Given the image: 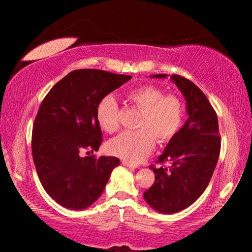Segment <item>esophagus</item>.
Returning a JSON list of instances; mask_svg holds the SVG:
<instances>
[{"label": "esophagus", "mask_w": 252, "mask_h": 252, "mask_svg": "<svg viewBox=\"0 0 252 252\" xmlns=\"http://www.w3.org/2000/svg\"><path fill=\"white\" fill-rule=\"evenodd\" d=\"M122 163H123L124 166H127V167H129V168H137V165L132 163V161H129V160L124 159V160L122 161Z\"/></svg>", "instance_id": "esophagus-1"}]
</instances>
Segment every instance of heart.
Returning a JSON list of instances; mask_svg holds the SVG:
<instances>
[{
	"instance_id": "heart-1",
	"label": "heart",
	"mask_w": 252,
	"mask_h": 252,
	"mask_svg": "<svg viewBox=\"0 0 252 252\" xmlns=\"http://www.w3.org/2000/svg\"><path fill=\"white\" fill-rule=\"evenodd\" d=\"M128 101L142 110L135 132H123L106 144L113 156L140 161L153 151L156 139L166 143L177 135L184 122V104L174 95H164L160 88L144 85L127 93ZM119 106L112 95L101 98L96 106V120L105 133L119 128Z\"/></svg>"
}]
</instances>
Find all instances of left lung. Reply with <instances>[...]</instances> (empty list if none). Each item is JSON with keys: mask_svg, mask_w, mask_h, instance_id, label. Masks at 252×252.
<instances>
[{"mask_svg": "<svg viewBox=\"0 0 252 252\" xmlns=\"http://www.w3.org/2000/svg\"><path fill=\"white\" fill-rule=\"evenodd\" d=\"M151 78L166 79L167 74ZM186 99L188 118L158 157L168 167L150 166L155 182L143 192L146 202L160 213H177L190 206L208 187L220 154L217 113L201 89L188 79L172 74Z\"/></svg>", "mask_w": 252, "mask_h": 252, "instance_id": "1", "label": "left lung"}]
</instances>
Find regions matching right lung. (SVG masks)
Instances as JSON below:
<instances>
[{"label": "right lung", "instance_id": "right-lung-1", "mask_svg": "<svg viewBox=\"0 0 252 252\" xmlns=\"http://www.w3.org/2000/svg\"><path fill=\"white\" fill-rule=\"evenodd\" d=\"M130 78L94 68L75 70L41 103L33 125V160L44 190L64 208L84 210L94 204L120 164L117 157L81 154L97 151L102 143L98 102Z\"/></svg>", "mask_w": 252, "mask_h": 252}]
</instances>
